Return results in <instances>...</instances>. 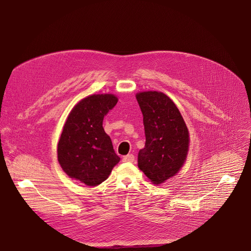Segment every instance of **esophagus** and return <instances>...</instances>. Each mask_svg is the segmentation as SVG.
Listing matches in <instances>:
<instances>
[{
    "label": "esophagus",
    "mask_w": 251,
    "mask_h": 251,
    "mask_svg": "<svg viewBox=\"0 0 251 251\" xmlns=\"http://www.w3.org/2000/svg\"><path fill=\"white\" fill-rule=\"evenodd\" d=\"M122 161H123V162H129V163H132V162H134V161H135V156H134L133 154H129V155H127V156H125V157H123Z\"/></svg>",
    "instance_id": "34e87169"
}]
</instances>
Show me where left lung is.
Wrapping results in <instances>:
<instances>
[{
    "label": "left lung",
    "instance_id": "1",
    "mask_svg": "<svg viewBox=\"0 0 251 251\" xmlns=\"http://www.w3.org/2000/svg\"><path fill=\"white\" fill-rule=\"evenodd\" d=\"M136 98L146 136L145 148L138 154V167L159 185L184 165L189 149V131L180 111L166 94L140 92Z\"/></svg>",
    "mask_w": 251,
    "mask_h": 251
}]
</instances>
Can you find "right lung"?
I'll list each match as a JSON object with an SVG mask.
<instances>
[{
  "label": "right lung",
  "mask_w": 251,
  "mask_h": 251,
  "mask_svg": "<svg viewBox=\"0 0 251 251\" xmlns=\"http://www.w3.org/2000/svg\"><path fill=\"white\" fill-rule=\"evenodd\" d=\"M117 101L113 94L88 96L75 106L64 124L57 145L58 162L70 177L86 186L100 185L120 161L102 126Z\"/></svg>",
  "instance_id": "add662e5"
}]
</instances>
